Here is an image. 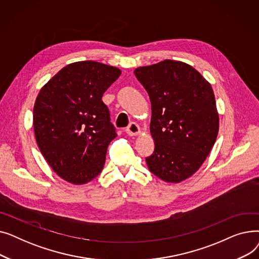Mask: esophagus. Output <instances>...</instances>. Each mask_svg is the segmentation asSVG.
I'll return each instance as SVG.
<instances>
[{"label":"esophagus","instance_id":"obj_1","mask_svg":"<svg viewBox=\"0 0 259 259\" xmlns=\"http://www.w3.org/2000/svg\"><path fill=\"white\" fill-rule=\"evenodd\" d=\"M126 132L130 137H138V135L141 133V128L137 124V122H131V124L128 126L126 129Z\"/></svg>","mask_w":259,"mask_h":259}]
</instances>
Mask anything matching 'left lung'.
Returning a JSON list of instances; mask_svg holds the SVG:
<instances>
[{
	"mask_svg": "<svg viewBox=\"0 0 259 259\" xmlns=\"http://www.w3.org/2000/svg\"><path fill=\"white\" fill-rule=\"evenodd\" d=\"M134 74L151 102L154 152L148 169L161 181L179 184L201 167L220 129L211 84L195 68L165 60L139 67Z\"/></svg>",
	"mask_w": 259,
	"mask_h": 259,
	"instance_id": "1",
	"label": "left lung"
}]
</instances>
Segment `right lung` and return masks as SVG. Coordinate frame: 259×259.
<instances>
[{"label": "right lung", "instance_id": "obj_1", "mask_svg": "<svg viewBox=\"0 0 259 259\" xmlns=\"http://www.w3.org/2000/svg\"><path fill=\"white\" fill-rule=\"evenodd\" d=\"M120 73L99 62H75L40 88L33 107L35 141L64 181L84 185L102 172L107 148L117 137L102 97Z\"/></svg>", "mask_w": 259, "mask_h": 259}]
</instances>
